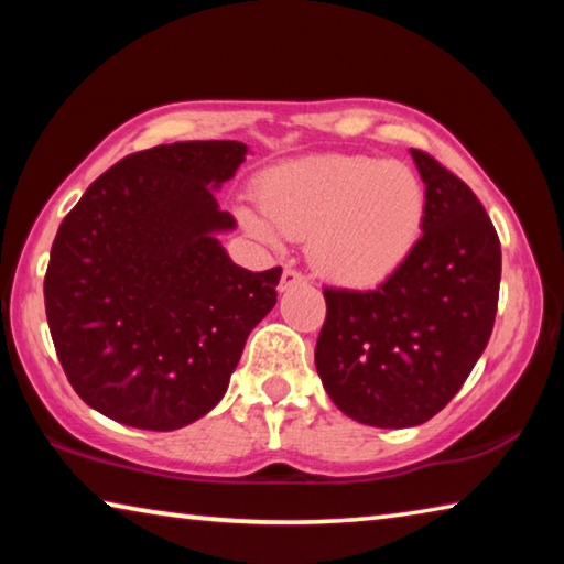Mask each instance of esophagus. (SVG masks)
Instances as JSON below:
<instances>
[{
    "instance_id": "obj_1",
    "label": "esophagus",
    "mask_w": 564,
    "mask_h": 564,
    "mask_svg": "<svg viewBox=\"0 0 564 564\" xmlns=\"http://www.w3.org/2000/svg\"><path fill=\"white\" fill-rule=\"evenodd\" d=\"M303 281H305V275H303L301 271H295V269H283L279 289H281V291H285V289H291V285H295V283H303Z\"/></svg>"
}]
</instances>
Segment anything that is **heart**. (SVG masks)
Instances as JSON below:
<instances>
[{
    "label": "heart",
    "mask_w": 564,
    "mask_h": 564,
    "mask_svg": "<svg viewBox=\"0 0 564 564\" xmlns=\"http://www.w3.org/2000/svg\"><path fill=\"white\" fill-rule=\"evenodd\" d=\"M261 208H238L243 228L279 246L308 238V256L330 281L373 285L403 265L423 236L427 194L403 161L313 156L273 169Z\"/></svg>",
    "instance_id": "b5f03b06"
}]
</instances>
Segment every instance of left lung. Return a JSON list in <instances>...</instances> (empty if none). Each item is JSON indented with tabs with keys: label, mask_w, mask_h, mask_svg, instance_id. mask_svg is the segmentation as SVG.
<instances>
[{
	"label": "left lung",
	"mask_w": 564,
	"mask_h": 564,
	"mask_svg": "<svg viewBox=\"0 0 564 564\" xmlns=\"http://www.w3.org/2000/svg\"><path fill=\"white\" fill-rule=\"evenodd\" d=\"M427 194L423 236L373 291L323 289V388L373 427H413L451 403L488 346L500 295V238L465 181L410 149Z\"/></svg>",
	"instance_id": "1"
}]
</instances>
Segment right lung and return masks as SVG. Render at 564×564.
Instances as JSON below:
<instances>
[{
  "label": "right lung",
  "instance_id": "1",
  "mask_svg": "<svg viewBox=\"0 0 564 564\" xmlns=\"http://www.w3.org/2000/svg\"><path fill=\"white\" fill-rule=\"evenodd\" d=\"M241 141H176L94 181L56 231L44 305L84 403L141 431H176L224 398L281 269L246 271L216 234L236 228L216 188Z\"/></svg>",
  "mask_w": 564,
  "mask_h": 564
}]
</instances>
